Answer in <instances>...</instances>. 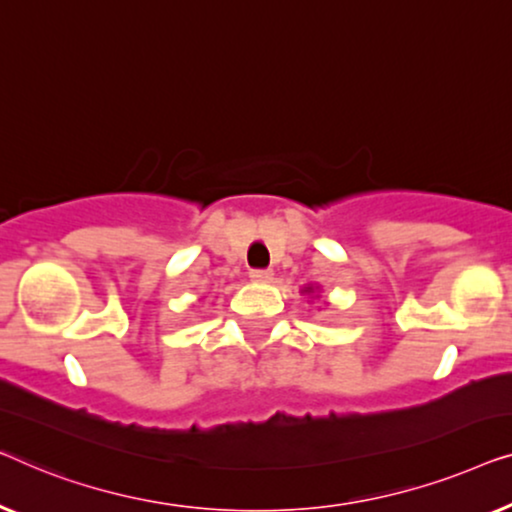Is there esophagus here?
Returning a JSON list of instances; mask_svg holds the SVG:
<instances>
[{
    "instance_id": "34e87169",
    "label": "esophagus",
    "mask_w": 512,
    "mask_h": 512,
    "mask_svg": "<svg viewBox=\"0 0 512 512\" xmlns=\"http://www.w3.org/2000/svg\"><path fill=\"white\" fill-rule=\"evenodd\" d=\"M250 278L257 280V283H269V280L273 278V271H269V269H253V271H250Z\"/></svg>"
}]
</instances>
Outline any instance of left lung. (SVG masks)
<instances>
[{
  "label": "left lung",
  "mask_w": 512,
  "mask_h": 512,
  "mask_svg": "<svg viewBox=\"0 0 512 512\" xmlns=\"http://www.w3.org/2000/svg\"><path fill=\"white\" fill-rule=\"evenodd\" d=\"M315 290H318V287H313V285H308V287H304V290H301V292H304V294H313Z\"/></svg>",
  "instance_id": "left-lung-1"
}]
</instances>
